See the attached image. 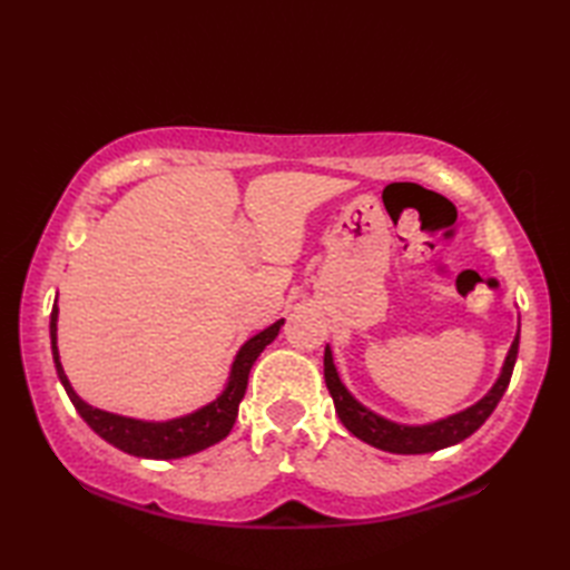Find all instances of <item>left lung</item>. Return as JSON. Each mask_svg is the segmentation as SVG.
<instances>
[{
    "label": "left lung",
    "instance_id": "left-lung-1",
    "mask_svg": "<svg viewBox=\"0 0 570 570\" xmlns=\"http://www.w3.org/2000/svg\"><path fill=\"white\" fill-rule=\"evenodd\" d=\"M517 353H519V333L510 347V355H507V360H504L500 380L492 386L490 394L485 399H480L475 406L460 411V414L448 416L443 421H435V423H431V426H399V423L386 421L377 414H372V411H367L362 404H357L343 386L341 377H337L335 365H333V355L328 347H325L323 367H325V384H328L335 411H337V416H341V421L345 423V429L350 433H355L357 439H362L365 443H370L374 448H382V451L411 455V453L441 451V448L455 445L460 441H465L468 435L475 433L482 423L488 421L494 406L500 404V399L507 392V386H510Z\"/></svg>",
    "mask_w": 570,
    "mask_h": 570
}]
</instances>
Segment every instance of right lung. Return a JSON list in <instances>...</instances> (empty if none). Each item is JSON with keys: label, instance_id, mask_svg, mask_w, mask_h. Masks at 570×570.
I'll return each instance as SVG.
<instances>
[{"label": "right lung", "instance_id": "obj_1", "mask_svg": "<svg viewBox=\"0 0 570 570\" xmlns=\"http://www.w3.org/2000/svg\"><path fill=\"white\" fill-rule=\"evenodd\" d=\"M56 318H58V308L53 306L51 347H53L56 372L60 377V384L66 386V394L70 396L72 406H76L78 414L82 416V421L88 423L95 433L102 435L107 443L119 448V451H125L129 455H139V458H156V460H171V458L198 453L203 448L223 441L225 435L233 431L239 402L247 392V380H249V370L254 365V360L262 355V350L274 341L284 325V321H276L259 335L249 337L245 347L239 350V355L233 365V374H229L227 390L223 392L220 399H217V402L203 406L200 411H196V414L184 416V419H174L166 423H149V421H135L117 414H107V411H100V409H92L90 404H85L76 392H72V386L58 360Z\"/></svg>", "mask_w": 570, "mask_h": 570}]
</instances>
